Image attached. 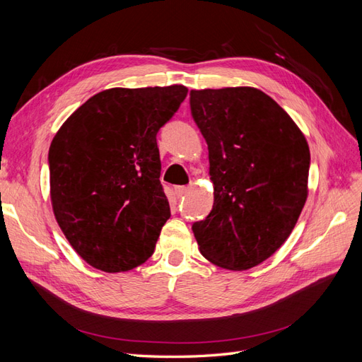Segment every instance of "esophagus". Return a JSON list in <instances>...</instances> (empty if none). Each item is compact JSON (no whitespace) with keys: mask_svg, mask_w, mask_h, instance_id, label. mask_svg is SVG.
<instances>
[{"mask_svg":"<svg viewBox=\"0 0 362 362\" xmlns=\"http://www.w3.org/2000/svg\"><path fill=\"white\" fill-rule=\"evenodd\" d=\"M187 190H189V187H185V185H177V187H175V193H177L178 198H181V196L187 193Z\"/></svg>","mask_w":362,"mask_h":362,"instance_id":"1","label":"esophagus"}]
</instances>
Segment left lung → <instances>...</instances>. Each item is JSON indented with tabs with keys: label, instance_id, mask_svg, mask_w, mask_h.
Masks as SVG:
<instances>
[{
	"label": "left lung",
	"instance_id": "obj_1",
	"mask_svg": "<svg viewBox=\"0 0 362 362\" xmlns=\"http://www.w3.org/2000/svg\"><path fill=\"white\" fill-rule=\"evenodd\" d=\"M208 145L214 204L192 229L201 254L228 270L261 264L284 245L308 196L310 148L281 105L254 87L190 90Z\"/></svg>",
	"mask_w": 362,
	"mask_h": 362
}]
</instances>
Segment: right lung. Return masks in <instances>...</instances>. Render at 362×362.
Segmentation results:
<instances>
[{
    "label": "right lung",
    "instance_id": "right-lung-1",
    "mask_svg": "<svg viewBox=\"0 0 362 362\" xmlns=\"http://www.w3.org/2000/svg\"><path fill=\"white\" fill-rule=\"evenodd\" d=\"M187 92L181 84L103 90L54 136L48 154L54 216L92 267L127 272L154 254L170 217L157 133Z\"/></svg>",
    "mask_w": 362,
    "mask_h": 362
}]
</instances>
